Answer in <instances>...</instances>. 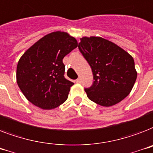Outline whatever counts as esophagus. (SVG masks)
<instances>
[{
  "instance_id": "34e87169",
  "label": "esophagus",
  "mask_w": 153,
  "mask_h": 153,
  "mask_svg": "<svg viewBox=\"0 0 153 153\" xmlns=\"http://www.w3.org/2000/svg\"><path fill=\"white\" fill-rule=\"evenodd\" d=\"M76 82L80 83V82H81V79H80V78H78V79H76Z\"/></svg>"
}]
</instances>
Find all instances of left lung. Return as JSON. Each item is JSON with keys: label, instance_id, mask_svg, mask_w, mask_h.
<instances>
[{"label": "left lung", "instance_id": "obj_1", "mask_svg": "<svg viewBox=\"0 0 153 153\" xmlns=\"http://www.w3.org/2000/svg\"><path fill=\"white\" fill-rule=\"evenodd\" d=\"M78 48L93 73V84L84 88L89 100L103 107H111L124 100L137 76L133 57L101 37H83Z\"/></svg>", "mask_w": 153, "mask_h": 153}]
</instances>
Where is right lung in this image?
<instances>
[{"label": "right lung", "mask_w": 153, "mask_h": 153, "mask_svg": "<svg viewBox=\"0 0 153 153\" xmlns=\"http://www.w3.org/2000/svg\"><path fill=\"white\" fill-rule=\"evenodd\" d=\"M77 47V41L66 32L54 31L31 46L19 60L18 86L24 96L44 110L57 107L67 100L73 83L65 77V55Z\"/></svg>", "instance_id": "right-lung-1"}]
</instances>
